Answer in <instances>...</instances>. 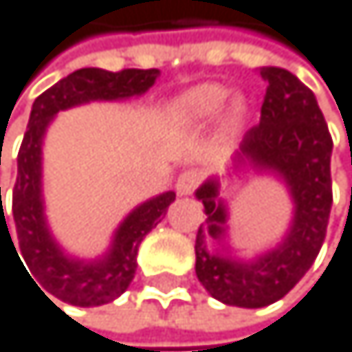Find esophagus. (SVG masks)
I'll use <instances>...</instances> for the list:
<instances>
[{
	"mask_svg": "<svg viewBox=\"0 0 352 352\" xmlns=\"http://www.w3.org/2000/svg\"><path fill=\"white\" fill-rule=\"evenodd\" d=\"M199 182H201V177H199L197 170H186V173H182L179 177H177L175 190H177L179 197H188V194H192L194 190H197Z\"/></svg>",
	"mask_w": 352,
	"mask_h": 352,
	"instance_id": "obj_1",
	"label": "esophagus"
}]
</instances>
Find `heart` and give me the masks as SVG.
<instances>
[{
    "mask_svg": "<svg viewBox=\"0 0 352 352\" xmlns=\"http://www.w3.org/2000/svg\"><path fill=\"white\" fill-rule=\"evenodd\" d=\"M228 96L230 91L222 85L201 82V85H194L175 98L170 113L175 117V122L184 128H205L224 111ZM245 113H248L245 102L241 98H235L224 113V126L228 130H237L243 124Z\"/></svg>",
    "mask_w": 352,
    "mask_h": 352,
    "instance_id": "1",
    "label": "heart"
}]
</instances>
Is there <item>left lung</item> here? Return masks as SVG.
Returning <instances> with one entry per match:
<instances>
[{"instance_id":"left-lung-1","label":"left lung","mask_w":352,"mask_h":352,"mask_svg":"<svg viewBox=\"0 0 352 352\" xmlns=\"http://www.w3.org/2000/svg\"><path fill=\"white\" fill-rule=\"evenodd\" d=\"M267 94L261 124L248 130L228 164V179L254 170L284 184L293 218L278 243L241 258L228 245L230 211L218 175L194 192L205 207L199 226L197 278L205 291L237 308H265L306 276L325 241L331 211V136L316 96L284 68H261Z\"/></svg>"}]
</instances>
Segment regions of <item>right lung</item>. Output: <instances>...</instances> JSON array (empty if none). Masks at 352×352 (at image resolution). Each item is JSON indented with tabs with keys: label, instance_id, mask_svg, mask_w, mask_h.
<instances>
[{
	"label": "right lung",
	"instance_id": "1",
	"mask_svg": "<svg viewBox=\"0 0 352 352\" xmlns=\"http://www.w3.org/2000/svg\"><path fill=\"white\" fill-rule=\"evenodd\" d=\"M158 76L160 70L132 68L109 72L102 68H80L38 96L32 107L30 124H27V132L23 136L16 158L19 175L12 190L14 235L10 237L6 216L1 211L0 245L1 237H6V241L12 243L14 248L12 239H16L23 260L30 270V272H26L28 269L25 270V274L32 278L34 284L38 282L36 286L42 293H51L63 303L78 308H94L122 295L136 274L138 245L166 214L168 205L175 201V192H162L158 197H151L136 205L115 228L111 245L104 254L96 258L68 254L55 239L44 211L42 147L46 130L61 111L89 102H122V100L138 98L147 94L149 87H153Z\"/></svg>",
	"mask_w": 352,
	"mask_h": 352
}]
</instances>
